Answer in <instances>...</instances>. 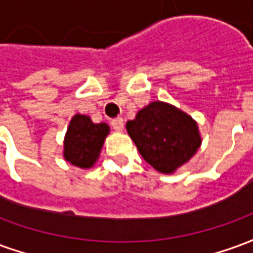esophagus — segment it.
<instances>
[{
	"label": "esophagus",
	"instance_id": "esophagus-1",
	"mask_svg": "<svg viewBox=\"0 0 253 253\" xmlns=\"http://www.w3.org/2000/svg\"><path fill=\"white\" fill-rule=\"evenodd\" d=\"M111 125H112L115 131H123V128H125V122H123L122 118H116V119H114V121L111 122Z\"/></svg>",
	"mask_w": 253,
	"mask_h": 253
}]
</instances>
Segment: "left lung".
Returning a JSON list of instances; mask_svg holds the SVG:
<instances>
[{"mask_svg":"<svg viewBox=\"0 0 253 253\" xmlns=\"http://www.w3.org/2000/svg\"><path fill=\"white\" fill-rule=\"evenodd\" d=\"M143 160L161 173H173L202 143L196 122L173 105L153 101L126 123Z\"/></svg>","mask_w":253,"mask_h":253,"instance_id":"left-lung-1","label":"left lung"}]
</instances>
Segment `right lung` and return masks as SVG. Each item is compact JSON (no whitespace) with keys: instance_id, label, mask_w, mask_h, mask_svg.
Returning <instances> with one entry per match:
<instances>
[{"instance_id":"obj_1","label":"right lung","mask_w":253,"mask_h":253,"mask_svg":"<svg viewBox=\"0 0 253 253\" xmlns=\"http://www.w3.org/2000/svg\"><path fill=\"white\" fill-rule=\"evenodd\" d=\"M108 132L110 126L107 123H93L89 116L74 115L65 135L63 157L78 168H92Z\"/></svg>"}]
</instances>
